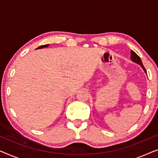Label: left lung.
<instances>
[{
  "mask_svg": "<svg viewBox=\"0 0 158 158\" xmlns=\"http://www.w3.org/2000/svg\"><path fill=\"white\" fill-rule=\"evenodd\" d=\"M131 60L132 62H135V63H137L138 64H139V65L141 66V68L143 69L144 73H147L146 70H145V68H144V67L143 66V64H142L141 59H140V57H139V56H138L133 50H131Z\"/></svg>",
  "mask_w": 158,
  "mask_h": 158,
  "instance_id": "1",
  "label": "left lung"
}]
</instances>
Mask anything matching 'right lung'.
<instances>
[{"instance_id": "obj_1", "label": "right lung", "mask_w": 158, "mask_h": 158, "mask_svg": "<svg viewBox=\"0 0 158 158\" xmlns=\"http://www.w3.org/2000/svg\"><path fill=\"white\" fill-rule=\"evenodd\" d=\"M49 44H45V45H42V46H40V47H39L38 48H36V49H42V48H44V47H49Z\"/></svg>"}]
</instances>
